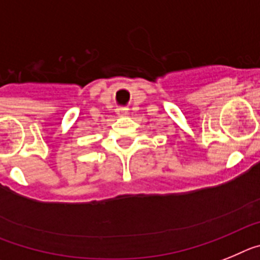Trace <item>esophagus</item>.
I'll list each match as a JSON object with an SVG mask.
<instances>
[{
    "label": "esophagus",
    "instance_id": "34e87169",
    "mask_svg": "<svg viewBox=\"0 0 260 260\" xmlns=\"http://www.w3.org/2000/svg\"><path fill=\"white\" fill-rule=\"evenodd\" d=\"M116 114L119 115V116H120V117L127 116V115H128V110H127V108H124V107L117 108V110H116Z\"/></svg>",
    "mask_w": 260,
    "mask_h": 260
}]
</instances>
